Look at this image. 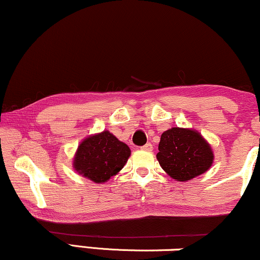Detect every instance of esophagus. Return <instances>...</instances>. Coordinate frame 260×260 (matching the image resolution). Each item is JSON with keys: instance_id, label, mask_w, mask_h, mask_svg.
<instances>
[{"instance_id": "1", "label": "esophagus", "mask_w": 260, "mask_h": 260, "mask_svg": "<svg viewBox=\"0 0 260 260\" xmlns=\"http://www.w3.org/2000/svg\"><path fill=\"white\" fill-rule=\"evenodd\" d=\"M141 149H143V150H146V151H151V150H153V144H151V143L144 144V146L141 148Z\"/></svg>"}]
</instances>
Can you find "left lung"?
I'll use <instances>...</instances> for the list:
<instances>
[{
	"instance_id": "1",
	"label": "left lung",
	"mask_w": 260,
	"mask_h": 260,
	"mask_svg": "<svg viewBox=\"0 0 260 260\" xmlns=\"http://www.w3.org/2000/svg\"><path fill=\"white\" fill-rule=\"evenodd\" d=\"M156 159L171 178L187 181L211 167L214 153L198 131L172 127L161 135Z\"/></svg>"
}]
</instances>
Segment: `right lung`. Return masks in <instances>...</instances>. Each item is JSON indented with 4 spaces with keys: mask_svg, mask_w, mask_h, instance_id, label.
I'll list each match as a JSON object with an SVG mask.
<instances>
[{
    "mask_svg": "<svg viewBox=\"0 0 260 260\" xmlns=\"http://www.w3.org/2000/svg\"><path fill=\"white\" fill-rule=\"evenodd\" d=\"M130 148L110 131L88 136L77 148L73 167L77 173L94 183H105L124 167Z\"/></svg>",
    "mask_w": 260,
    "mask_h": 260,
    "instance_id": "add662e5",
    "label": "right lung"
}]
</instances>
